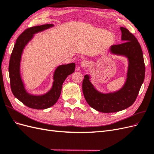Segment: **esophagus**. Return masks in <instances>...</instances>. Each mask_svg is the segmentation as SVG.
Instances as JSON below:
<instances>
[{
    "label": "esophagus",
    "mask_w": 154,
    "mask_h": 154,
    "mask_svg": "<svg viewBox=\"0 0 154 154\" xmlns=\"http://www.w3.org/2000/svg\"><path fill=\"white\" fill-rule=\"evenodd\" d=\"M80 65H81V66H82L83 67H87L88 66V62L86 60H83L80 62Z\"/></svg>",
    "instance_id": "1"
}]
</instances>
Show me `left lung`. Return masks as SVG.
Listing matches in <instances>:
<instances>
[{
  "label": "left lung",
  "instance_id": "obj_1",
  "mask_svg": "<svg viewBox=\"0 0 154 154\" xmlns=\"http://www.w3.org/2000/svg\"><path fill=\"white\" fill-rule=\"evenodd\" d=\"M124 42L112 45L109 51L114 54L124 56L128 61L127 80L120 90L104 94L97 91L88 74L84 76L83 95L92 108L103 113L116 112L127 109L136 101L144 80L145 66L143 54L137 38L127 29L121 27Z\"/></svg>",
  "mask_w": 154,
  "mask_h": 154
}]
</instances>
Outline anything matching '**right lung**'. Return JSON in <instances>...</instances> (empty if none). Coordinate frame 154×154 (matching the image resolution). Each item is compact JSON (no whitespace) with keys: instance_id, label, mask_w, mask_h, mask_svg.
<instances>
[{"instance_id":"add662e5","label":"right lung","mask_w":154,"mask_h":154,"mask_svg":"<svg viewBox=\"0 0 154 154\" xmlns=\"http://www.w3.org/2000/svg\"><path fill=\"white\" fill-rule=\"evenodd\" d=\"M54 26L44 24L31 27L26 29L18 37L11 54L9 63L11 89L13 95L26 106L34 109H45L54 105L61 94L62 87L66 78L74 72L75 63L61 65L56 69L53 75V83L49 91L42 95H32L26 90L20 75V61L25 46L32 38L34 34Z\"/></svg>"}]
</instances>
